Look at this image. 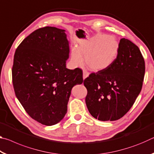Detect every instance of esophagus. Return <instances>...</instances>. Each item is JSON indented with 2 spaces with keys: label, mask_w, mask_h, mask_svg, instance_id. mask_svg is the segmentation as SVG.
Here are the masks:
<instances>
[{
  "label": "esophagus",
  "mask_w": 154,
  "mask_h": 154,
  "mask_svg": "<svg viewBox=\"0 0 154 154\" xmlns=\"http://www.w3.org/2000/svg\"><path fill=\"white\" fill-rule=\"evenodd\" d=\"M88 75H89V72H88L87 71H85V70H83V79H85L87 77H88Z\"/></svg>",
  "instance_id": "34e87169"
}]
</instances>
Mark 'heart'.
I'll return each mask as SVG.
<instances>
[{
  "label": "heart",
  "mask_w": 154,
  "mask_h": 154,
  "mask_svg": "<svg viewBox=\"0 0 154 154\" xmlns=\"http://www.w3.org/2000/svg\"><path fill=\"white\" fill-rule=\"evenodd\" d=\"M119 45L113 37L105 35H97L91 39L79 44L71 53V60L75 66L82 64V56H85L87 66L98 71L108 67L116 59Z\"/></svg>",
  "instance_id": "obj_1"
}]
</instances>
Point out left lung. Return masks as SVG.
Instances as JSON below:
<instances>
[{
	"label": "left lung",
	"instance_id": "left-lung-1",
	"mask_svg": "<svg viewBox=\"0 0 154 154\" xmlns=\"http://www.w3.org/2000/svg\"><path fill=\"white\" fill-rule=\"evenodd\" d=\"M145 71V60L139 48L130 40L122 38L114 61L83 81L90 113L100 121L122 118L141 91Z\"/></svg>",
	"mask_w": 154,
	"mask_h": 154
}]
</instances>
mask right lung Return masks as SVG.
I'll return each instance as SVG.
<instances>
[{
  "label": "right lung",
  "instance_id": "right-lung-1",
  "mask_svg": "<svg viewBox=\"0 0 154 154\" xmlns=\"http://www.w3.org/2000/svg\"><path fill=\"white\" fill-rule=\"evenodd\" d=\"M64 31L51 26L38 28L15 52L12 82L15 96L31 118L45 126L64 118L72 88L83 82L82 69L66 67L70 50Z\"/></svg>",
  "mask_w": 154,
  "mask_h": 154
}]
</instances>
